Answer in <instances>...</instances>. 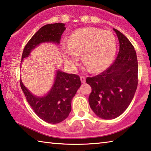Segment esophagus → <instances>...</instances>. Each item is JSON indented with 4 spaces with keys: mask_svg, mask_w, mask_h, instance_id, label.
<instances>
[{
    "mask_svg": "<svg viewBox=\"0 0 151 151\" xmlns=\"http://www.w3.org/2000/svg\"><path fill=\"white\" fill-rule=\"evenodd\" d=\"M80 78H81V82H82V83H85L86 78L84 76H81Z\"/></svg>",
    "mask_w": 151,
    "mask_h": 151,
    "instance_id": "obj_1",
    "label": "esophagus"
}]
</instances>
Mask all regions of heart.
Masks as SVG:
<instances>
[{
    "label": "heart",
    "instance_id": "heart-1",
    "mask_svg": "<svg viewBox=\"0 0 151 151\" xmlns=\"http://www.w3.org/2000/svg\"><path fill=\"white\" fill-rule=\"evenodd\" d=\"M64 49L67 63L74 66L83 53V61L94 73L104 71L114 58L116 39L110 32L93 27L76 30Z\"/></svg>",
    "mask_w": 151,
    "mask_h": 151
}]
</instances>
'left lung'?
Here are the masks:
<instances>
[{
	"label": "left lung",
	"instance_id": "8db88e82",
	"mask_svg": "<svg viewBox=\"0 0 151 151\" xmlns=\"http://www.w3.org/2000/svg\"><path fill=\"white\" fill-rule=\"evenodd\" d=\"M119 50L113 64L99 75L87 77L91 87V108L99 118L114 119L127 109L137 88L138 60L133 45L116 29Z\"/></svg>",
	"mask_w": 151,
	"mask_h": 151
}]
</instances>
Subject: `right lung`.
Here are the masks:
<instances>
[{"label":"right lung","mask_w":151,"mask_h":151,"mask_svg":"<svg viewBox=\"0 0 151 151\" xmlns=\"http://www.w3.org/2000/svg\"><path fill=\"white\" fill-rule=\"evenodd\" d=\"M64 24L57 23L43 26L33 35L24 47L22 58H26L40 43L52 42L59 44L61 35L65 30ZM79 76L58 71L56 80L48 94L43 97L33 95L23 85H20L26 99L37 116L50 124H57L64 120L71 111V100L80 87Z\"/></svg>","instance_id":"obj_1"}]
</instances>
